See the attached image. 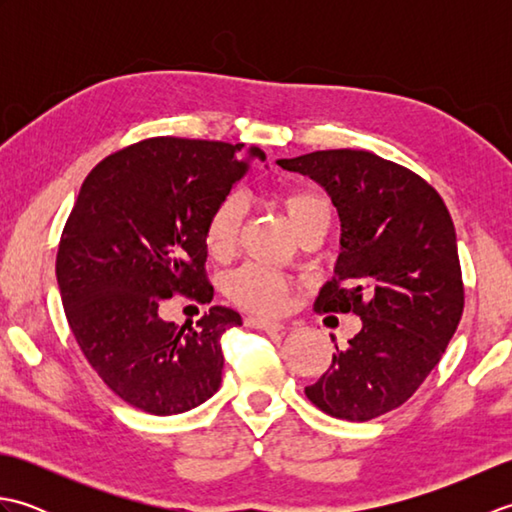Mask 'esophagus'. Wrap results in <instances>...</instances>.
Listing matches in <instances>:
<instances>
[{"label": "esophagus", "instance_id": "34e87169", "mask_svg": "<svg viewBox=\"0 0 512 512\" xmlns=\"http://www.w3.org/2000/svg\"><path fill=\"white\" fill-rule=\"evenodd\" d=\"M246 325H248V328H257V330H264V332H284L286 330L284 323L268 321V319H257V317H248Z\"/></svg>", "mask_w": 512, "mask_h": 512}]
</instances>
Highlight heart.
I'll return each instance as SVG.
<instances>
[{
	"label": "heart",
	"instance_id": "obj_1",
	"mask_svg": "<svg viewBox=\"0 0 512 512\" xmlns=\"http://www.w3.org/2000/svg\"><path fill=\"white\" fill-rule=\"evenodd\" d=\"M281 204L288 213V220L295 228V233L301 237L312 226L325 224L330 226V204L319 193L312 191H288L281 195ZM244 217V200L237 193L226 195V198L211 211L209 220H206L204 239L206 248L211 250L215 257L231 255L235 248L239 226H242ZM290 292V281L273 273V270L262 266H244L228 279V295L239 306L253 312L262 314H275L284 308L286 297Z\"/></svg>",
	"mask_w": 512,
	"mask_h": 512
}]
</instances>
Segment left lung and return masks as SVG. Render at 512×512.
<instances>
[{"instance_id": "obj_1", "label": "left lung", "mask_w": 512, "mask_h": 512, "mask_svg": "<svg viewBox=\"0 0 512 512\" xmlns=\"http://www.w3.org/2000/svg\"><path fill=\"white\" fill-rule=\"evenodd\" d=\"M277 165L319 182L339 211L341 253L314 310L363 321L306 396L341 420L383 416L440 363L462 319L451 215L429 182L372 151H312Z\"/></svg>"}]
</instances>
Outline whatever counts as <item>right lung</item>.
I'll return each mask as SVG.
<instances>
[{
	"label": "right lung",
	"mask_w": 512,
	"mask_h": 512,
	"mask_svg": "<svg viewBox=\"0 0 512 512\" xmlns=\"http://www.w3.org/2000/svg\"><path fill=\"white\" fill-rule=\"evenodd\" d=\"M147 138L96 165L65 222L57 281L81 352L118 398L154 416L209 400L222 383V334L242 325L213 306L195 323L160 319L162 299L211 303L204 228L259 147Z\"/></svg>",
	"instance_id": "1"
}]
</instances>
